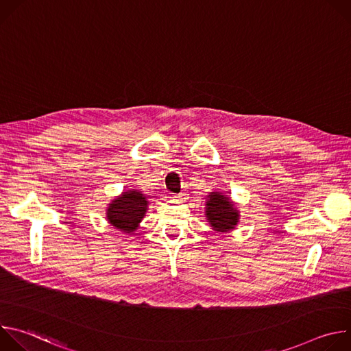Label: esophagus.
Returning a JSON list of instances; mask_svg holds the SVG:
<instances>
[{
	"label": "esophagus",
	"mask_w": 351,
	"mask_h": 351,
	"mask_svg": "<svg viewBox=\"0 0 351 351\" xmlns=\"http://www.w3.org/2000/svg\"><path fill=\"white\" fill-rule=\"evenodd\" d=\"M173 198H176V199H178V202H186V194H184V193H180V194L175 195Z\"/></svg>",
	"instance_id": "1"
}]
</instances>
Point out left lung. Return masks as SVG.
I'll list each match as a JSON object with an SVG mask.
<instances>
[{"label":"left lung","mask_w":351,"mask_h":351,"mask_svg":"<svg viewBox=\"0 0 351 351\" xmlns=\"http://www.w3.org/2000/svg\"><path fill=\"white\" fill-rule=\"evenodd\" d=\"M206 219L213 230L228 233L240 222V211L233 199L222 191H210L206 199Z\"/></svg>","instance_id":"8db88e82"}]
</instances>
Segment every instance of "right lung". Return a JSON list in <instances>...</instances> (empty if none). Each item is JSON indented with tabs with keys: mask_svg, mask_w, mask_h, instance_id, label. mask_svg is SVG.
<instances>
[{
	"mask_svg": "<svg viewBox=\"0 0 351 351\" xmlns=\"http://www.w3.org/2000/svg\"><path fill=\"white\" fill-rule=\"evenodd\" d=\"M148 204V198L143 191L136 189L125 190L107 206V221L115 229L132 234L145 217Z\"/></svg>",
	"mask_w": 351,
	"mask_h": 351,
	"instance_id": "right-lung-1",
	"label": "right lung"
}]
</instances>
